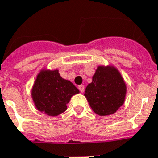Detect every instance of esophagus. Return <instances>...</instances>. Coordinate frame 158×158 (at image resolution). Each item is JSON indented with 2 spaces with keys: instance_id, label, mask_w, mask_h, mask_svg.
<instances>
[{
  "instance_id": "1",
  "label": "esophagus",
  "mask_w": 158,
  "mask_h": 158,
  "mask_svg": "<svg viewBox=\"0 0 158 158\" xmlns=\"http://www.w3.org/2000/svg\"><path fill=\"white\" fill-rule=\"evenodd\" d=\"M79 91H80V92H84V86L83 85H79Z\"/></svg>"
}]
</instances>
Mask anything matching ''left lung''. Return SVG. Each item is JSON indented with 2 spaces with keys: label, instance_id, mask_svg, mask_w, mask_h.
<instances>
[{
  "label": "left lung",
  "instance_id": "left-lung-1",
  "mask_svg": "<svg viewBox=\"0 0 158 158\" xmlns=\"http://www.w3.org/2000/svg\"><path fill=\"white\" fill-rule=\"evenodd\" d=\"M127 86L114 66H100L85 89L91 108L100 116L113 114L124 103Z\"/></svg>",
  "mask_w": 158,
  "mask_h": 158
}]
</instances>
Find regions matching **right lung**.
<instances>
[{
    "label": "right lung",
    "instance_id": "add662e5",
    "mask_svg": "<svg viewBox=\"0 0 158 158\" xmlns=\"http://www.w3.org/2000/svg\"><path fill=\"white\" fill-rule=\"evenodd\" d=\"M79 89L69 80L62 79L57 70H42L36 77L31 90L35 106L49 116L65 112L70 98Z\"/></svg>",
    "mask_w": 158,
    "mask_h": 158
}]
</instances>
